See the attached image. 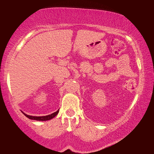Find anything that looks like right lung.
I'll return each mask as SVG.
<instances>
[{
  "mask_svg": "<svg viewBox=\"0 0 154 154\" xmlns=\"http://www.w3.org/2000/svg\"><path fill=\"white\" fill-rule=\"evenodd\" d=\"M59 111V110H58V111L56 112H54V113H53L48 115V116H28V115H27L24 113H23V114L27 117V118L30 119V120H37V121H46V120H51V119L54 118V117L56 116L57 114H58Z\"/></svg>",
  "mask_w": 154,
  "mask_h": 154,
  "instance_id": "right-lung-1",
  "label": "right lung"
}]
</instances>
